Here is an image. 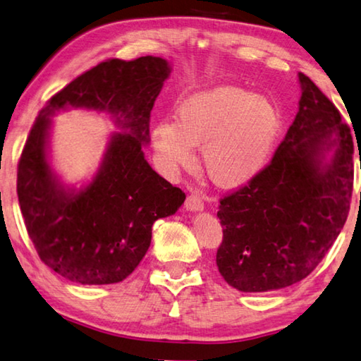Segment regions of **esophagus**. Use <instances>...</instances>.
<instances>
[{"label":"esophagus","mask_w":361,"mask_h":361,"mask_svg":"<svg viewBox=\"0 0 361 361\" xmlns=\"http://www.w3.org/2000/svg\"><path fill=\"white\" fill-rule=\"evenodd\" d=\"M185 205H186V209H190V210H202L204 209L202 192L197 190H192L190 194H188Z\"/></svg>","instance_id":"esophagus-1"}]
</instances>
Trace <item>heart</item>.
I'll use <instances>...</instances> for the list:
<instances>
[{
    "instance_id": "b5f03b06",
    "label": "heart",
    "mask_w": 361,
    "mask_h": 361,
    "mask_svg": "<svg viewBox=\"0 0 361 361\" xmlns=\"http://www.w3.org/2000/svg\"><path fill=\"white\" fill-rule=\"evenodd\" d=\"M281 131V116L265 98L239 87H216L181 101L176 120L165 118L152 131L159 159L169 169H190L196 145L204 165L220 186H239L270 162Z\"/></svg>"
}]
</instances>
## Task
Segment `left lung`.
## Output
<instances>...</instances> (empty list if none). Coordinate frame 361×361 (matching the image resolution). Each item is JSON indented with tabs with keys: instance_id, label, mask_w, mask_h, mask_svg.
<instances>
[{
	"instance_id": "1",
	"label": "left lung",
	"mask_w": 361,
	"mask_h": 361,
	"mask_svg": "<svg viewBox=\"0 0 361 361\" xmlns=\"http://www.w3.org/2000/svg\"><path fill=\"white\" fill-rule=\"evenodd\" d=\"M299 82V112L271 162L221 197L216 212L223 226L216 267L243 293L276 290L307 278L334 244L350 210V128L302 72ZM333 145L335 157L323 168L319 157Z\"/></svg>"
}]
</instances>
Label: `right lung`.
Masks as SVG:
<instances>
[{"label": "right lung", "instance_id": "right-lung-1", "mask_svg": "<svg viewBox=\"0 0 361 361\" xmlns=\"http://www.w3.org/2000/svg\"><path fill=\"white\" fill-rule=\"evenodd\" d=\"M169 73L162 57L107 59L51 96L35 118L17 164V197L38 257L68 281H123L149 249L154 221L185 202V192L156 173L141 149ZM64 106L106 110L126 130L113 137L99 175L80 193L55 181L46 159L49 116Z\"/></svg>", "mask_w": 361, "mask_h": 361}]
</instances>
